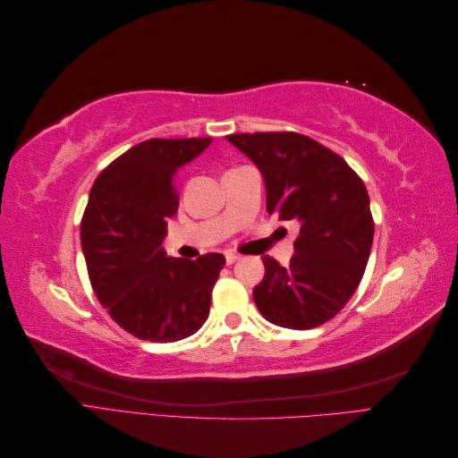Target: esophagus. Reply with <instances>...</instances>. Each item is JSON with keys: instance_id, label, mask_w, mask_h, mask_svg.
Returning a JSON list of instances; mask_svg holds the SVG:
<instances>
[{"instance_id": "esophagus-1", "label": "esophagus", "mask_w": 458, "mask_h": 458, "mask_svg": "<svg viewBox=\"0 0 458 458\" xmlns=\"http://www.w3.org/2000/svg\"><path fill=\"white\" fill-rule=\"evenodd\" d=\"M239 259V256L237 254H233V252H227L225 254V261H227V266H231V263H234Z\"/></svg>"}]
</instances>
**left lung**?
Wrapping results in <instances>:
<instances>
[{
  "mask_svg": "<svg viewBox=\"0 0 458 458\" xmlns=\"http://www.w3.org/2000/svg\"><path fill=\"white\" fill-rule=\"evenodd\" d=\"M227 141L263 175L267 212L294 221L286 267L263 256L254 301L269 323L308 330L350 301L369 261L374 221L365 183L336 152L296 131L233 133Z\"/></svg>",
  "mask_w": 458,
  "mask_h": 458,
  "instance_id": "left-lung-1",
  "label": "left lung"
}]
</instances>
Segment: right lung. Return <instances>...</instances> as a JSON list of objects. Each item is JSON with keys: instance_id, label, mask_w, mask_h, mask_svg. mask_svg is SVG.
Masks as SVG:
<instances>
[{"instance_id": "add662e5", "label": "right lung", "mask_w": 458, "mask_h": 458, "mask_svg": "<svg viewBox=\"0 0 458 458\" xmlns=\"http://www.w3.org/2000/svg\"><path fill=\"white\" fill-rule=\"evenodd\" d=\"M212 137L148 140L131 147L95 179L80 239L89 281L103 308L130 335L183 340L204 325L221 254L168 258L165 221L175 216V179Z\"/></svg>"}]
</instances>
